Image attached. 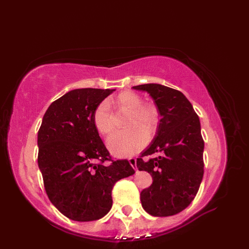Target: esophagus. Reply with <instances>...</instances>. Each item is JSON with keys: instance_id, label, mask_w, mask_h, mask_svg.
Wrapping results in <instances>:
<instances>
[{"instance_id": "esophagus-1", "label": "esophagus", "mask_w": 249, "mask_h": 249, "mask_svg": "<svg viewBox=\"0 0 249 249\" xmlns=\"http://www.w3.org/2000/svg\"><path fill=\"white\" fill-rule=\"evenodd\" d=\"M129 162H130V164H131V166L135 169V171H137V166H136V160L134 159V158H131V159H129Z\"/></svg>"}]
</instances>
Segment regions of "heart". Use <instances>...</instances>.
Returning a JSON list of instances; mask_svg holds the SVG:
<instances>
[{"label": "heart", "instance_id": "obj_1", "mask_svg": "<svg viewBox=\"0 0 249 249\" xmlns=\"http://www.w3.org/2000/svg\"><path fill=\"white\" fill-rule=\"evenodd\" d=\"M115 106L129 112L124 131L114 132L107 140L109 150L117 158H128L145 145L147 135H151L158 126V112L151 105L142 104V98L134 91L125 90L113 101ZM93 121L96 129L102 135H108L113 129L109 104L106 101L100 103L95 109Z\"/></svg>", "mask_w": 249, "mask_h": 249}]
</instances>
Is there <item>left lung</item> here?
I'll list each match as a JSON object with an SVG mask.
<instances>
[{
  "mask_svg": "<svg viewBox=\"0 0 249 249\" xmlns=\"http://www.w3.org/2000/svg\"><path fill=\"white\" fill-rule=\"evenodd\" d=\"M151 96L161 116L158 132L136 165L152 177L140 194L144 210L155 217L173 216L186 209L197 195L204 175V140L192 104L179 90L159 84L133 87ZM161 152L158 158L145 156Z\"/></svg>",
  "mask_w": 249,
  "mask_h": 249,
  "instance_id": "left-lung-1",
  "label": "left lung"
}]
</instances>
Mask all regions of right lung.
Segmentation results:
<instances>
[{
  "label": "right lung",
  "mask_w": 249,
  "mask_h": 249,
  "mask_svg": "<svg viewBox=\"0 0 249 249\" xmlns=\"http://www.w3.org/2000/svg\"><path fill=\"white\" fill-rule=\"evenodd\" d=\"M114 90L72 89L50 105L39 128L38 166L46 194L74 221L104 217L112 207L116 181L135 173L127 160H112L94 125L95 109Z\"/></svg>",
  "instance_id": "1"
}]
</instances>
